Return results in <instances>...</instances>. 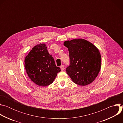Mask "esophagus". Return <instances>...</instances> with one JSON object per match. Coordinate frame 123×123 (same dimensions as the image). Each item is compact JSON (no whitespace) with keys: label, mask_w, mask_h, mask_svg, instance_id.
Instances as JSON below:
<instances>
[{"label":"esophagus","mask_w":123,"mask_h":123,"mask_svg":"<svg viewBox=\"0 0 123 123\" xmlns=\"http://www.w3.org/2000/svg\"><path fill=\"white\" fill-rule=\"evenodd\" d=\"M60 68H61V71H63V70H64V65H61V66H60Z\"/></svg>","instance_id":"esophagus-1"}]
</instances>
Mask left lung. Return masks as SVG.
I'll return each mask as SVG.
<instances>
[{
	"label": "left lung",
	"instance_id": "1",
	"mask_svg": "<svg viewBox=\"0 0 123 123\" xmlns=\"http://www.w3.org/2000/svg\"><path fill=\"white\" fill-rule=\"evenodd\" d=\"M64 45L68 48L69 65L66 72L77 85L85 86L92 83L101 68V56L98 49L92 43L83 39L66 41Z\"/></svg>",
	"mask_w": 123,
	"mask_h": 123
}]
</instances>
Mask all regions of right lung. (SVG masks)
<instances>
[{
  "label": "right lung",
  "mask_w": 123,
  "mask_h": 123,
  "mask_svg": "<svg viewBox=\"0 0 123 123\" xmlns=\"http://www.w3.org/2000/svg\"><path fill=\"white\" fill-rule=\"evenodd\" d=\"M47 48L45 44L36 45L25 59V68L29 77L35 84L42 86L51 84L61 71Z\"/></svg>",
  "instance_id": "1"
}]
</instances>
